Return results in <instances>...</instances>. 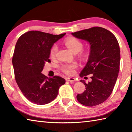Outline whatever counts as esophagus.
<instances>
[{"mask_svg": "<svg viewBox=\"0 0 132 132\" xmlns=\"http://www.w3.org/2000/svg\"><path fill=\"white\" fill-rule=\"evenodd\" d=\"M66 80L67 81H69L71 82V83H73V82H75V81H76V79L75 78H73V77H67L66 78Z\"/></svg>", "mask_w": 132, "mask_h": 132, "instance_id": "obj_1", "label": "esophagus"}]
</instances>
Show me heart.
<instances>
[{"label":"heart","instance_id":"b5f03b06","mask_svg":"<svg viewBox=\"0 0 132 132\" xmlns=\"http://www.w3.org/2000/svg\"><path fill=\"white\" fill-rule=\"evenodd\" d=\"M64 44L70 50L71 52L76 53L80 52L82 48V42L79 39L75 37H70L64 40ZM57 52V46L56 44H53L51 46L50 51V55L51 57H54ZM87 56V52H82L81 53V56L82 57H86ZM77 68V64L75 62L71 63H63L59 66V69L63 73L68 75H73L76 72V69Z\"/></svg>","mask_w":132,"mask_h":132}]
</instances>
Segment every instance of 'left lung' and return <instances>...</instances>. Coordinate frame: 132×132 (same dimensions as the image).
Wrapping results in <instances>:
<instances>
[{
  "label": "left lung",
  "instance_id": "1",
  "mask_svg": "<svg viewBox=\"0 0 132 132\" xmlns=\"http://www.w3.org/2000/svg\"><path fill=\"white\" fill-rule=\"evenodd\" d=\"M77 38L90 42L88 61L80 74L81 77L91 75V81L86 83V90L77 95V101L85 106L102 103L112 93L119 71L120 53L117 38L106 29L94 27L73 32Z\"/></svg>",
  "mask_w": 132,
  "mask_h": 132
}]
</instances>
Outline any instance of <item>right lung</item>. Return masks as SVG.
<instances>
[{
    "label": "right lung",
    "mask_w": 132,
    "mask_h": 132,
    "mask_svg": "<svg viewBox=\"0 0 132 132\" xmlns=\"http://www.w3.org/2000/svg\"><path fill=\"white\" fill-rule=\"evenodd\" d=\"M65 34L30 31L17 40L12 59L15 79L24 97L32 103H50L57 97L60 87L65 83L61 77L50 78L41 73L45 63L51 62V46Z\"/></svg>",
    "instance_id": "add662e5"
}]
</instances>
